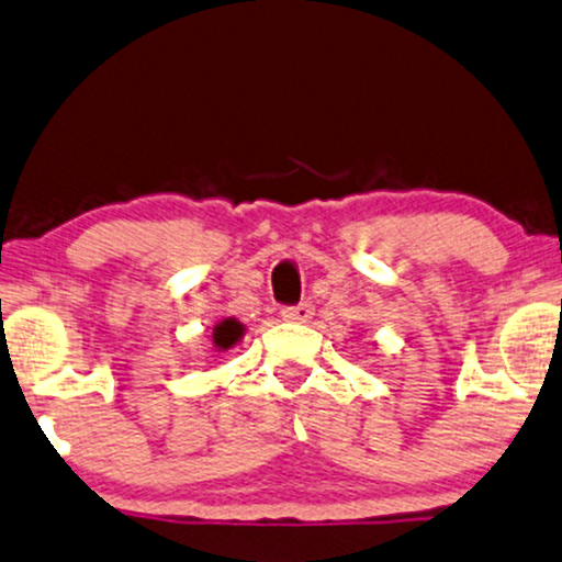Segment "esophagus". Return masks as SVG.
I'll return each mask as SVG.
<instances>
[{
  "mask_svg": "<svg viewBox=\"0 0 562 562\" xmlns=\"http://www.w3.org/2000/svg\"><path fill=\"white\" fill-rule=\"evenodd\" d=\"M313 315H315V307L310 302H302V304H296V307L281 310V317L289 323H307Z\"/></svg>",
  "mask_w": 562,
  "mask_h": 562,
  "instance_id": "1",
  "label": "esophagus"
}]
</instances>
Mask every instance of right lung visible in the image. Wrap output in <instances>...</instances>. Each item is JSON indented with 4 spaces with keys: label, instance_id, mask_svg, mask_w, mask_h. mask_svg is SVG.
I'll return each mask as SVG.
<instances>
[{
    "label": "right lung",
    "instance_id": "add662e5",
    "mask_svg": "<svg viewBox=\"0 0 562 562\" xmlns=\"http://www.w3.org/2000/svg\"><path fill=\"white\" fill-rule=\"evenodd\" d=\"M241 336H245V325H241L237 317H226V321H221L216 328H213V346H216L218 351H226L232 349V346H237Z\"/></svg>",
    "mask_w": 562,
    "mask_h": 562
}]
</instances>
